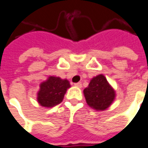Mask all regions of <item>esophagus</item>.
I'll use <instances>...</instances> for the list:
<instances>
[{
  "label": "esophagus",
  "mask_w": 148,
  "mask_h": 148,
  "mask_svg": "<svg viewBox=\"0 0 148 148\" xmlns=\"http://www.w3.org/2000/svg\"><path fill=\"white\" fill-rule=\"evenodd\" d=\"M75 86H77V87H82V82H77V83H75Z\"/></svg>",
  "instance_id": "34e87169"
}]
</instances>
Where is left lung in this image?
<instances>
[{
	"label": "left lung",
	"mask_w": 148,
	"mask_h": 148,
	"mask_svg": "<svg viewBox=\"0 0 148 148\" xmlns=\"http://www.w3.org/2000/svg\"><path fill=\"white\" fill-rule=\"evenodd\" d=\"M86 103L97 111H104L114 101V89L102 74L93 77L83 91Z\"/></svg>",
	"instance_id": "obj_1"
}]
</instances>
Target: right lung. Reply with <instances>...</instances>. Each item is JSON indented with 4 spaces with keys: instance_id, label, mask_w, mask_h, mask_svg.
I'll use <instances>...</instances> for the list:
<instances>
[{
    "instance_id": "add662e5",
    "label": "right lung",
    "mask_w": 148,
    "mask_h": 148,
    "mask_svg": "<svg viewBox=\"0 0 148 148\" xmlns=\"http://www.w3.org/2000/svg\"><path fill=\"white\" fill-rule=\"evenodd\" d=\"M70 86L66 79L63 80L51 76L47 81L41 83L37 93V101L42 107H54L62 101L64 95Z\"/></svg>"
}]
</instances>
